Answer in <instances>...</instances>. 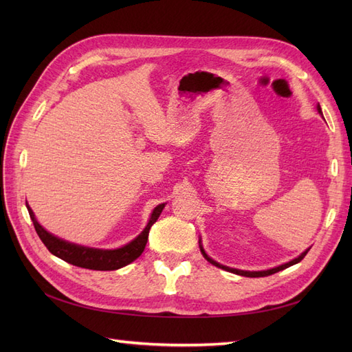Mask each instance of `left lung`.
<instances>
[{"label": "left lung", "instance_id": "left-lung-1", "mask_svg": "<svg viewBox=\"0 0 352 352\" xmlns=\"http://www.w3.org/2000/svg\"><path fill=\"white\" fill-rule=\"evenodd\" d=\"M317 111L322 114V109H320V104L317 105ZM199 250H201V252H202V255H204V258L208 261V263H211L212 265H216V267H219V269H223V270H228V272H230V273H235V274H241V276H245V278H264V276H270V274H274V273H278V272H280V270H283V269H287V267H291V265H294V264H296V263H300L305 255H307V252L310 251V248L308 250H305L300 257H296V258H294L292 261H289V263H285V264H282V265H279V267H274V269H269V270H263V272H245V270H238V269H230V267H226V265H223V264H220V263H217V261H214L212 258H210L208 255L206 254V251H204V248H202V245H201V241H199Z\"/></svg>", "mask_w": 352, "mask_h": 352}]
</instances>
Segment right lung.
Returning <instances> with one entry per match:
<instances>
[{
  "label": "right lung",
  "mask_w": 352,
  "mask_h": 352,
  "mask_svg": "<svg viewBox=\"0 0 352 352\" xmlns=\"http://www.w3.org/2000/svg\"><path fill=\"white\" fill-rule=\"evenodd\" d=\"M166 204H160L154 208L153 214L150 217V221L145 226V229L138 235L133 241L129 243H126L124 247L117 248V250H98V248H89V247H82V245H76L67 242L65 239H60L57 236L52 235V233L47 232L44 228H42L34 211L28 206L26 207L29 211V216L34 221L35 230L38 233V236L41 241L44 242L45 247L51 254H54L56 257L65 260L73 265H78V267L82 269H89V270H117L120 267H124V265L131 264L135 261L140 255L144 252L145 245L148 241V233H150L151 226L157 221V219L162 214V211Z\"/></svg>",
  "instance_id": "obj_1"
}]
</instances>
